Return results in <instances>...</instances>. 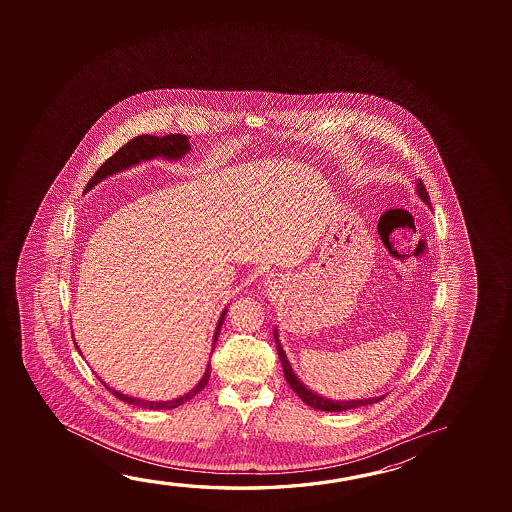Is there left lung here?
Segmentation results:
<instances>
[{"label": "left lung", "mask_w": 512, "mask_h": 512, "mask_svg": "<svg viewBox=\"0 0 512 512\" xmlns=\"http://www.w3.org/2000/svg\"><path fill=\"white\" fill-rule=\"evenodd\" d=\"M418 194L421 196V200L430 205V198H428L427 187L423 185V182L419 180L418 182ZM275 341H277V352L278 357H280V361H282V368H284L285 380H287V384L291 386L294 393L298 394L300 398H302L303 403H307L310 407H314V409H318V411L325 412H341V411H350V409H357V407H362V405H371V403L380 402V400H384V396H377V398H368V400H352V402H334V400H327V398H321L318 394L312 393L309 391L307 387L303 386L302 382L298 380V377L294 375L293 368H291V364L287 362V357H285L284 350H282V346L278 343L277 334H275Z\"/></svg>", "instance_id": "obj_1"}]
</instances>
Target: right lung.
Listing matches in <instances>:
<instances>
[{"mask_svg": "<svg viewBox=\"0 0 512 512\" xmlns=\"http://www.w3.org/2000/svg\"><path fill=\"white\" fill-rule=\"evenodd\" d=\"M187 150H189L187 135L171 134L164 135V137L148 134L137 135L134 139H130L125 146H121L110 159L105 160V162L101 164L100 169H98V171L94 173L93 178L89 180L85 191H89L94 184H98L103 178L114 175V173H118V171H123V169L130 168V166H134V164L141 162V160L153 159V157H159V155L169 160L178 159V157L185 155ZM225 312H227V310H223V314H221V318H219L218 328H216V334H214V343L212 344H216V341H218L219 330H221V325H223V321H225ZM212 350H214V346H212ZM209 377L210 362L209 368L205 371L202 380L198 382V386L191 389V391L184 394V396H180V398H176V400H169V402H148V400H141V398H132V396H128V394L119 393V391L110 389L109 386H105V382H101V384L107 387L110 393L114 394L116 398L123 400V402L132 403V405L144 407V409L160 411V409H175L178 405L189 402L191 398H194L196 394L205 389L207 382H209Z\"/></svg>", "mask_w": 512, "mask_h": 512, "instance_id": "right-lung-1", "label": "right lung"}]
</instances>
